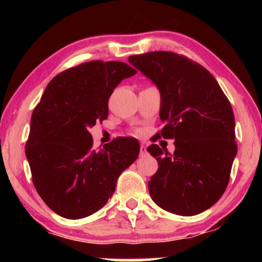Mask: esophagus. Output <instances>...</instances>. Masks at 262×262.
<instances>
[{"mask_svg":"<svg viewBox=\"0 0 262 262\" xmlns=\"http://www.w3.org/2000/svg\"><path fill=\"white\" fill-rule=\"evenodd\" d=\"M145 154H147V148H145V145L141 144V147H140V155H141V156H143V155H145Z\"/></svg>","mask_w":262,"mask_h":262,"instance_id":"esophagus-1","label":"esophagus"}]
</instances>
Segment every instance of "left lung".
<instances>
[{"label":"left lung","mask_w":262,"mask_h":262,"mask_svg":"<svg viewBox=\"0 0 262 262\" xmlns=\"http://www.w3.org/2000/svg\"><path fill=\"white\" fill-rule=\"evenodd\" d=\"M128 61L161 92L158 137L173 139V155L157 144L148 151L158 170L148 183L150 196L172 214L193 216L207 210L227 189L233 159L234 115L215 77L188 57L158 51Z\"/></svg>","instance_id":"1"}]
</instances>
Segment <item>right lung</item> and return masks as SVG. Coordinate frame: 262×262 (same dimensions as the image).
<instances>
[{
	"label": "right lung",
	"instance_id": "obj_1",
	"mask_svg": "<svg viewBox=\"0 0 262 262\" xmlns=\"http://www.w3.org/2000/svg\"><path fill=\"white\" fill-rule=\"evenodd\" d=\"M136 74L125 62L90 61L52 79L31 117L25 154L43 202L64 219L92 215L107 203L123 170L139 157L134 137L92 149L91 127L108 115V99Z\"/></svg>",
	"mask_w": 262,
	"mask_h": 262
}]
</instances>
